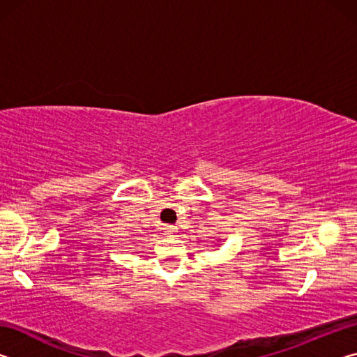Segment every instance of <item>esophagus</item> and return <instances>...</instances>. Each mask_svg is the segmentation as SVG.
Here are the masks:
<instances>
[{
	"label": "esophagus",
	"instance_id": "1",
	"mask_svg": "<svg viewBox=\"0 0 357 357\" xmlns=\"http://www.w3.org/2000/svg\"><path fill=\"white\" fill-rule=\"evenodd\" d=\"M176 227H174V225H165L164 227V231H165V234H168V236H173V234L174 233H176Z\"/></svg>",
	"mask_w": 357,
	"mask_h": 357
}]
</instances>
